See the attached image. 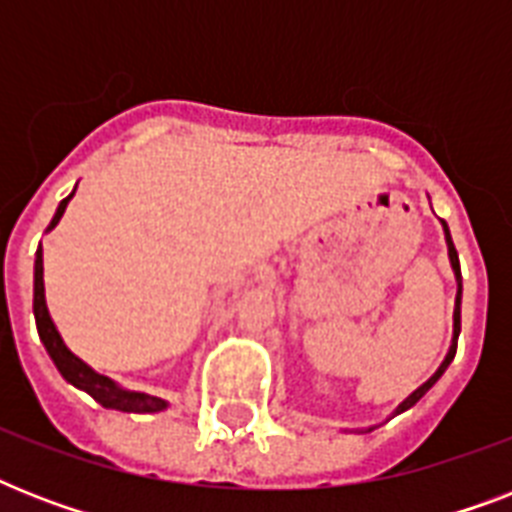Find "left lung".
I'll list each match as a JSON object with an SVG mask.
<instances>
[{
  "label": "left lung",
  "instance_id": "8db88e82",
  "mask_svg": "<svg viewBox=\"0 0 512 512\" xmlns=\"http://www.w3.org/2000/svg\"><path fill=\"white\" fill-rule=\"evenodd\" d=\"M441 225H444V236H446V247H449V263H452V271H454V279H457V300H454V335H452V345H449V353H446V358L444 361H441V366H438L436 369V374H433V377H430L428 382H422L420 388L414 390L412 396H406L404 401H401V404L396 406V412L390 414V417H396V414H401V412H406V409H412L414 404H417V401H420L422 396H425V393H428L430 388H433V385H436L438 380H441V374L446 372V369H449V364H452L454 361V353H457V337H460V305H462V273H460V257H457V249H454V241H452V233H449V225L444 223V220H441ZM372 430V428H369ZM361 433H364V430H361Z\"/></svg>",
  "mask_w": 512,
  "mask_h": 512
}]
</instances>
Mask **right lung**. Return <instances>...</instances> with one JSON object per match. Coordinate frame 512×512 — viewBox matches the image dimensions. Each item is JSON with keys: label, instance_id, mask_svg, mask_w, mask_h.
Instances as JSON below:
<instances>
[{"label": "right lung", "instance_id": "add662e5", "mask_svg": "<svg viewBox=\"0 0 512 512\" xmlns=\"http://www.w3.org/2000/svg\"><path fill=\"white\" fill-rule=\"evenodd\" d=\"M76 191V188H74ZM74 196V193H71ZM71 196L60 201L58 209H55V217L47 225V231H52L58 220L66 212ZM34 319L36 329H39V337H42L44 348L50 353V358L58 366V372L66 377L71 385H76L79 390H87L100 406L106 409H116V412H135V414H148V412H162L167 409V401L159 396H148V393H138V390H124L119 388L111 377L106 374H98L92 366H87L79 356H74L68 345L60 337L55 321L50 319V311H47V300H44V265H42V247L36 249L34 260Z\"/></svg>", "mask_w": 512, "mask_h": 512}]
</instances>
